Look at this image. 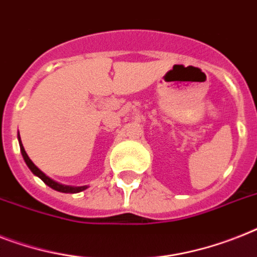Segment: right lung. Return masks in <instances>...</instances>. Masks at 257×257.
Masks as SVG:
<instances>
[{"instance_id":"obj_1","label":"right lung","mask_w":257,"mask_h":257,"mask_svg":"<svg viewBox=\"0 0 257 257\" xmlns=\"http://www.w3.org/2000/svg\"><path fill=\"white\" fill-rule=\"evenodd\" d=\"M18 141H20V148H21V153H22V157H24L25 162H26V165L29 166V169H30L31 172H33V174H34V176L39 177V178H41L42 181H43V182L47 185V186H50L51 189L56 190V191H60V193H71V194L80 193V191H83V190L87 189V186H67V185H62V183H58V182H55L54 179L49 178V177L46 176L43 172H41V170H39V169L37 168L34 164H33V161H31L30 158H29V156H27L24 145H22V143H21L20 133H18Z\"/></svg>"}]
</instances>
